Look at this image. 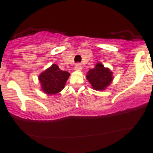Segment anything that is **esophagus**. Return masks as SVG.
<instances>
[{
    "mask_svg": "<svg viewBox=\"0 0 153 153\" xmlns=\"http://www.w3.org/2000/svg\"><path fill=\"white\" fill-rule=\"evenodd\" d=\"M74 70H82V65H81L80 63H76V64L74 66Z\"/></svg>",
    "mask_w": 153,
    "mask_h": 153,
    "instance_id": "esophagus-1",
    "label": "esophagus"
}]
</instances>
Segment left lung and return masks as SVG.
Wrapping results in <instances>:
<instances>
[{
	"instance_id": "obj_1",
	"label": "left lung",
	"mask_w": 153,
	"mask_h": 153,
	"mask_svg": "<svg viewBox=\"0 0 153 153\" xmlns=\"http://www.w3.org/2000/svg\"><path fill=\"white\" fill-rule=\"evenodd\" d=\"M92 88L96 90H104L112 83L113 72L101 63H97L95 67L90 69L86 76Z\"/></svg>"
}]
</instances>
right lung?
Instances as JSON below:
<instances>
[{"mask_svg": "<svg viewBox=\"0 0 153 153\" xmlns=\"http://www.w3.org/2000/svg\"><path fill=\"white\" fill-rule=\"evenodd\" d=\"M70 75L67 71L60 70L56 64H53L39 75L42 90L50 95L60 93L64 88Z\"/></svg>", "mask_w": 153, "mask_h": 153, "instance_id": "add662e5", "label": "right lung"}]
</instances>
